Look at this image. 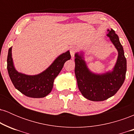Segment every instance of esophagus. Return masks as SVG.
<instances>
[{"label":"esophagus","mask_w":134,"mask_h":134,"mask_svg":"<svg viewBox=\"0 0 134 134\" xmlns=\"http://www.w3.org/2000/svg\"><path fill=\"white\" fill-rule=\"evenodd\" d=\"M76 47H71L70 49V55H71V57H72V58H74V55H75V53L76 52Z\"/></svg>","instance_id":"1"}]
</instances>
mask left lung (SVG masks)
Segmentation results:
<instances>
[{"mask_svg":"<svg viewBox=\"0 0 134 134\" xmlns=\"http://www.w3.org/2000/svg\"><path fill=\"white\" fill-rule=\"evenodd\" d=\"M107 36L118 52V57L111 70L95 73L89 69L84 52L75 53V74L82 96L89 100L101 101L114 96L124 84L127 72V60L118 35L112 29L107 30Z\"/></svg>","mask_w":134,"mask_h":134,"instance_id":"8db88e82","label":"left lung"}]
</instances>
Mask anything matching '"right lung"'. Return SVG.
<instances>
[{
    "mask_svg": "<svg viewBox=\"0 0 134 134\" xmlns=\"http://www.w3.org/2000/svg\"><path fill=\"white\" fill-rule=\"evenodd\" d=\"M12 48L9 49L7 60L9 77L16 89L30 98H44L50 93L55 78L62 69L65 62L71 58L68 50L58 56L51 65L41 73L27 75L18 72L15 68L12 57Z\"/></svg>",
    "mask_w": 134,
    "mask_h": 134,
    "instance_id": "obj_1",
    "label": "right lung"
}]
</instances>
